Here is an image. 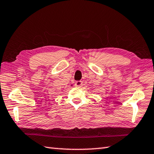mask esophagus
Here are the masks:
<instances>
[{"label":"esophagus","instance_id":"34e87169","mask_svg":"<svg viewBox=\"0 0 154 154\" xmlns=\"http://www.w3.org/2000/svg\"><path fill=\"white\" fill-rule=\"evenodd\" d=\"M82 82L79 80V81H76V83H75V86L78 88H80L82 86Z\"/></svg>","mask_w":154,"mask_h":154}]
</instances>
